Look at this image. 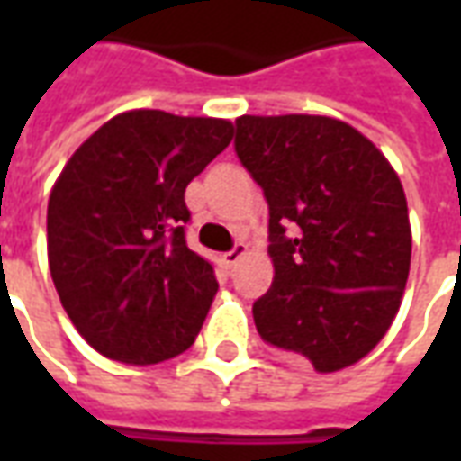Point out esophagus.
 Returning a JSON list of instances; mask_svg holds the SVG:
<instances>
[{
  "instance_id": "1",
  "label": "esophagus",
  "mask_w": 461,
  "mask_h": 461,
  "mask_svg": "<svg viewBox=\"0 0 461 461\" xmlns=\"http://www.w3.org/2000/svg\"><path fill=\"white\" fill-rule=\"evenodd\" d=\"M244 254H247V244H244V241H237V244H234L230 251H224V254H221V259H224V264H227V267H234V264H237V261H240Z\"/></svg>"
}]
</instances>
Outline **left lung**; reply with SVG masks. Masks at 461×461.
<instances>
[{
	"mask_svg": "<svg viewBox=\"0 0 461 461\" xmlns=\"http://www.w3.org/2000/svg\"><path fill=\"white\" fill-rule=\"evenodd\" d=\"M234 152L269 204L271 289L259 336L319 373L366 357L400 309L412 234L400 177L348 122L241 115Z\"/></svg>",
	"mask_w": 461,
	"mask_h": 461,
	"instance_id": "obj_1",
	"label": "left lung"
}]
</instances>
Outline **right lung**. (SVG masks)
<instances>
[{
  "mask_svg": "<svg viewBox=\"0 0 461 461\" xmlns=\"http://www.w3.org/2000/svg\"><path fill=\"white\" fill-rule=\"evenodd\" d=\"M221 118L128 111L59 175L46 212L49 269L76 330L101 356L152 366L194 343L220 289L185 240V190L231 140Z\"/></svg>",
  "mask_w": 461,
  "mask_h": 461,
  "instance_id": "right-lung-1",
  "label": "right lung"
}]
</instances>
